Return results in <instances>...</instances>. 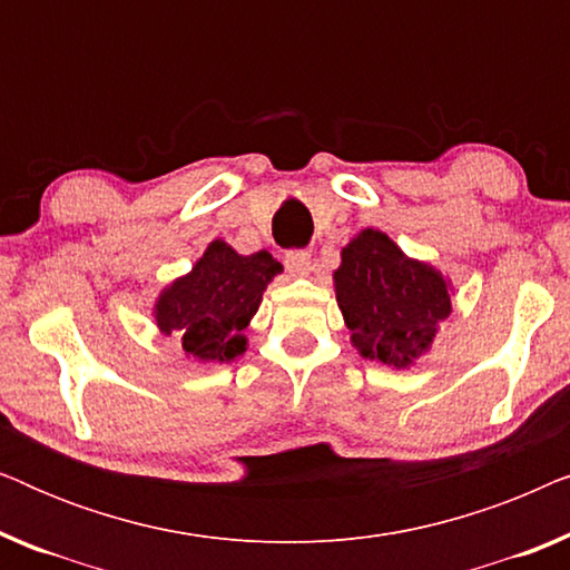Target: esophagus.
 I'll return each instance as SVG.
<instances>
[{
    "label": "esophagus",
    "mask_w": 570,
    "mask_h": 570,
    "mask_svg": "<svg viewBox=\"0 0 570 570\" xmlns=\"http://www.w3.org/2000/svg\"><path fill=\"white\" fill-rule=\"evenodd\" d=\"M285 267L293 277H306L314 269V264H311V254L306 248H293V252L285 254Z\"/></svg>",
    "instance_id": "1"
}]
</instances>
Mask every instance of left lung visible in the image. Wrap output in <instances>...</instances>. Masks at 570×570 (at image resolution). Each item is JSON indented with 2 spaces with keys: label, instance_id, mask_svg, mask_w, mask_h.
I'll return each mask as SVG.
<instances>
[{
  "label": "left lung",
  "instance_id": "obj_1",
  "mask_svg": "<svg viewBox=\"0 0 570 570\" xmlns=\"http://www.w3.org/2000/svg\"><path fill=\"white\" fill-rule=\"evenodd\" d=\"M340 256L334 293L353 347L389 368L415 365L451 314L449 279L373 228L357 233Z\"/></svg>",
  "mask_w": 570,
  "mask_h": 570
}]
</instances>
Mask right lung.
<instances>
[{
	"label": "right lung",
	"mask_w": 570,
	"mask_h": 570,
	"mask_svg": "<svg viewBox=\"0 0 570 570\" xmlns=\"http://www.w3.org/2000/svg\"><path fill=\"white\" fill-rule=\"evenodd\" d=\"M279 272L283 264L269 252L244 256L215 238L191 272L163 287L153 308L155 324L163 334H176L191 361H236L246 353L244 330Z\"/></svg>",
	"instance_id": "add662e5"
}]
</instances>
